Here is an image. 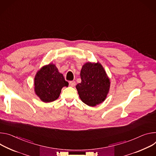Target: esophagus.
Masks as SVG:
<instances>
[{
  "label": "esophagus",
  "instance_id": "obj_1",
  "mask_svg": "<svg viewBox=\"0 0 156 156\" xmlns=\"http://www.w3.org/2000/svg\"><path fill=\"white\" fill-rule=\"evenodd\" d=\"M69 85L71 86V87H74V86L76 85V82L75 81H71L69 82Z\"/></svg>",
  "mask_w": 156,
  "mask_h": 156
}]
</instances>
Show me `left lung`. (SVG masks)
Returning <instances> with one entry per match:
<instances>
[{"mask_svg":"<svg viewBox=\"0 0 156 156\" xmlns=\"http://www.w3.org/2000/svg\"><path fill=\"white\" fill-rule=\"evenodd\" d=\"M80 75L82 81L76 87L81 100L90 107H95L104 101L110 90V82L101 64L85 63Z\"/></svg>","mask_w":156,"mask_h":156,"instance_id":"1","label":"left lung"}]
</instances>
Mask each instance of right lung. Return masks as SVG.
<instances>
[{"label": "right lung", "mask_w": 156, "mask_h": 156, "mask_svg": "<svg viewBox=\"0 0 156 156\" xmlns=\"http://www.w3.org/2000/svg\"><path fill=\"white\" fill-rule=\"evenodd\" d=\"M34 92L41 101L45 103L56 100L59 97L63 87L69 83L65 80L56 66L50 63L44 66L34 77Z\"/></svg>", "instance_id": "right-lung-1"}]
</instances>
